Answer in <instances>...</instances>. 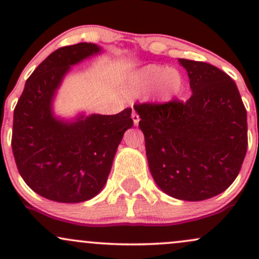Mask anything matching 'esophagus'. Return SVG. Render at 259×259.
<instances>
[{"label":"esophagus","instance_id":"esophagus-1","mask_svg":"<svg viewBox=\"0 0 259 259\" xmlns=\"http://www.w3.org/2000/svg\"><path fill=\"white\" fill-rule=\"evenodd\" d=\"M132 118H133V121H134V125H138L139 121H140V117H139V114L135 111H133Z\"/></svg>","mask_w":259,"mask_h":259}]
</instances>
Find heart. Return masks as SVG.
Returning <instances> with one entry per match:
<instances>
[{
	"label": "heart",
	"mask_w": 259,
	"mask_h": 259,
	"mask_svg": "<svg viewBox=\"0 0 259 259\" xmlns=\"http://www.w3.org/2000/svg\"><path fill=\"white\" fill-rule=\"evenodd\" d=\"M183 80L179 72L167 67L150 64L136 70L127 80L130 95L146 92L156 86V96L160 101H168L179 94Z\"/></svg>",
	"instance_id": "obj_1"
}]
</instances>
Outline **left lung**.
Here are the masks:
<instances>
[{"mask_svg":"<svg viewBox=\"0 0 259 259\" xmlns=\"http://www.w3.org/2000/svg\"><path fill=\"white\" fill-rule=\"evenodd\" d=\"M179 63L190 79L189 100L134 108L159 189L178 200L203 201L225 191L239 175L247 151V113L227 73L204 62Z\"/></svg>","mask_w":259,"mask_h":259,"instance_id":"8db88e82","label":"left lung"}]
</instances>
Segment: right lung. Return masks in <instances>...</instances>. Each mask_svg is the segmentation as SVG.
Masks as SVG:
<instances>
[{
  "label": "right lung",
  "mask_w": 259,
  "mask_h": 259,
  "mask_svg": "<svg viewBox=\"0 0 259 259\" xmlns=\"http://www.w3.org/2000/svg\"><path fill=\"white\" fill-rule=\"evenodd\" d=\"M102 51L80 42L52 52L26 80L13 115L12 150L20 177L47 200L79 203L105 186L124 133L133 126L132 108L118 114H53V99L72 65Z\"/></svg>",
  "instance_id": "right-lung-1"
}]
</instances>
